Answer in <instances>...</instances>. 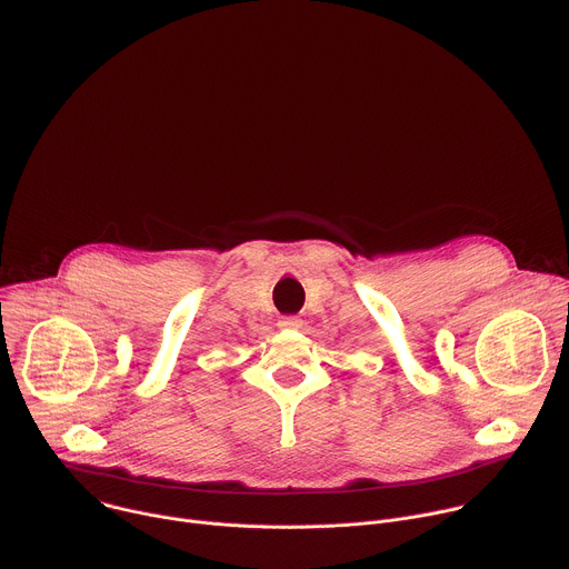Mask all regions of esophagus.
<instances>
[{
    "instance_id": "34e87169",
    "label": "esophagus",
    "mask_w": 569,
    "mask_h": 569,
    "mask_svg": "<svg viewBox=\"0 0 569 569\" xmlns=\"http://www.w3.org/2000/svg\"><path fill=\"white\" fill-rule=\"evenodd\" d=\"M279 327L281 329H299L301 327V318L299 316H283L279 320Z\"/></svg>"
}]
</instances>
